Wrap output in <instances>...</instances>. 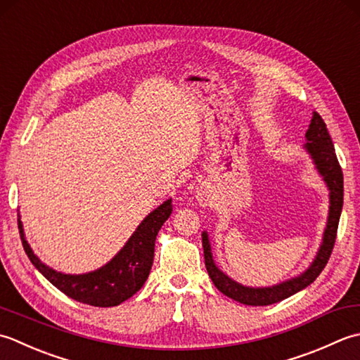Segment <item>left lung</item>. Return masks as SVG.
<instances>
[{
	"label": "left lung",
	"instance_id": "left-lung-1",
	"mask_svg": "<svg viewBox=\"0 0 360 360\" xmlns=\"http://www.w3.org/2000/svg\"><path fill=\"white\" fill-rule=\"evenodd\" d=\"M306 149L311 153L315 166H317L319 172L323 175L326 185L329 191H331V195H329V199H331L329 200L331 202V207H329V217L323 236V244L320 247L317 258L314 259L311 267L307 269L304 274L297 278H292V280L285 283L272 285V288L253 289L245 288V285H240L236 281H233L231 278L222 274L221 270L216 267V264L212 261L211 256L208 234L203 233L202 242L205 266H207L211 281L214 283L216 288L221 290L224 295L230 297L234 302H239L248 306H267L281 302V300L293 295V293L300 292L302 289L307 288L311 283H314L315 278H317L321 274V270L325 269L329 261V256L333 253L334 242L337 238V226H339L340 212L343 207V174L339 165V160H337L335 155L331 135H329L325 121L321 120V116L317 112H314L311 126L306 131Z\"/></svg>",
	"mask_w": 360,
	"mask_h": 360
}]
</instances>
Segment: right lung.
Masks as SVG:
<instances>
[{
	"instance_id": "add662e5",
	"label": "right lung",
	"mask_w": 360,
	"mask_h": 360,
	"mask_svg": "<svg viewBox=\"0 0 360 360\" xmlns=\"http://www.w3.org/2000/svg\"><path fill=\"white\" fill-rule=\"evenodd\" d=\"M171 212L172 200H166L139 224L127 244L112 261L85 275H65L45 266L26 242L20 219L18 230L27 258L51 284L79 303L110 307L126 302L143 288L152 269L157 234Z\"/></svg>"
}]
</instances>
